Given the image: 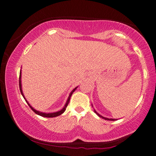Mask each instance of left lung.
Instances as JSON below:
<instances>
[{
  "instance_id": "left-lung-1",
  "label": "left lung",
  "mask_w": 156,
  "mask_h": 156,
  "mask_svg": "<svg viewBox=\"0 0 156 156\" xmlns=\"http://www.w3.org/2000/svg\"><path fill=\"white\" fill-rule=\"evenodd\" d=\"M94 112H96V113L98 115V117H101V118H103V119H106V120H111V121H115V120H116L115 119H112V118H110V119H109V118H107V117H103L102 115H99L98 112H97L96 110H94Z\"/></svg>"
}]
</instances>
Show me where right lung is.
I'll list each match as a JSON object with an SVG mask.
<instances>
[{
    "label": "right lung",
    "mask_w": 156,
    "mask_h": 156,
    "mask_svg": "<svg viewBox=\"0 0 156 156\" xmlns=\"http://www.w3.org/2000/svg\"><path fill=\"white\" fill-rule=\"evenodd\" d=\"M19 85H20V92H21V94H22V96L24 97V98L25 99V101H26V102L27 103V104H28V105L29 106V107H30L31 108V110H33L34 112H35L36 114H37V115H40V116H42V117H57V116H59V115H60L61 114H62L63 112H64L65 111V110H66V108H67V106L68 105V103H69V100H70V98H71V96L72 95H73V92L75 91V90L76 89V88L77 87H76V88H74V89L73 90V91H71V93L69 94V97H68V98H67V102H66V103H65V106H64V108H62V110H60V111H58V112H50V113H47V112H40V111H38V110H35L34 108H33L32 107H31V106L30 105V104H29V103H28V101L26 100V98H25V97L24 96V94H23V92H22V83H21V70H20V78H19Z\"/></svg>",
    "instance_id": "1"
}]
</instances>
